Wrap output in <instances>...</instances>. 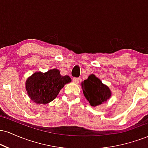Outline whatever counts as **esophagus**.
<instances>
[{
    "label": "esophagus",
    "instance_id": "obj_1",
    "mask_svg": "<svg viewBox=\"0 0 148 148\" xmlns=\"http://www.w3.org/2000/svg\"><path fill=\"white\" fill-rule=\"evenodd\" d=\"M79 81L80 80L79 78H74V79H73V82L75 83V84H79Z\"/></svg>",
    "mask_w": 148,
    "mask_h": 148
}]
</instances>
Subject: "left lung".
<instances>
[{"instance_id": "8db88e82", "label": "left lung", "mask_w": 148, "mask_h": 148, "mask_svg": "<svg viewBox=\"0 0 148 148\" xmlns=\"http://www.w3.org/2000/svg\"><path fill=\"white\" fill-rule=\"evenodd\" d=\"M83 92L92 106L98 105L106 101L111 96L109 88L103 84L99 79L94 74L88 76L86 80L81 83Z\"/></svg>"}]
</instances>
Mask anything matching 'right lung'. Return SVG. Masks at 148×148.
<instances>
[{
    "mask_svg": "<svg viewBox=\"0 0 148 148\" xmlns=\"http://www.w3.org/2000/svg\"><path fill=\"white\" fill-rule=\"evenodd\" d=\"M71 81L69 76H61L58 69H53L45 73H34L26 80L25 89L34 102L47 104L55 99L64 85Z\"/></svg>",
    "mask_w": 148,
    "mask_h": 148,
    "instance_id": "add662e5",
    "label": "right lung"
}]
</instances>
